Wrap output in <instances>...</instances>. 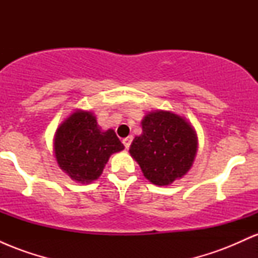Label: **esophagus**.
<instances>
[{"instance_id":"obj_1","label":"esophagus","mask_w":258,"mask_h":258,"mask_svg":"<svg viewBox=\"0 0 258 258\" xmlns=\"http://www.w3.org/2000/svg\"><path fill=\"white\" fill-rule=\"evenodd\" d=\"M132 141H133V137H132V136H128V137H126V138H123V139H122V143H123V146L126 147V149H128L130 146H131Z\"/></svg>"}]
</instances>
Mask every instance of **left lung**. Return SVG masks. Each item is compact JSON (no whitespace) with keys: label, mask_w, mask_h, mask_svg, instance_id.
<instances>
[{"label":"left lung","mask_w":258,"mask_h":258,"mask_svg":"<svg viewBox=\"0 0 258 258\" xmlns=\"http://www.w3.org/2000/svg\"><path fill=\"white\" fill-rule=\"evenodd\" d=\"M198 136L185 117L154 110L142 120V135L133 139L130 154L144 177L155 185H170L193 166Z\"/></svg>","instance_id":"obj_1"}]
</instances>
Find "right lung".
I'll return each mask as SVG.
<instances>
[{
	"label": "right lung",
	"instance_id": "1",
	"mask_svg": "<svg viewBox=\"0 0 258 258\" xmlns=\"http://www.w3.org/2000/svg\"><path fill=\"white\" fill-rule=\"evenodd\" d=\"M123 149L114 130H102L96 115L81 109H76L59 125L53 141L58 166L82 184L98 179L110 155Z\"/></svg>",
	"mask_w": 258,
	"mask_h": 258
}]
</instances>
